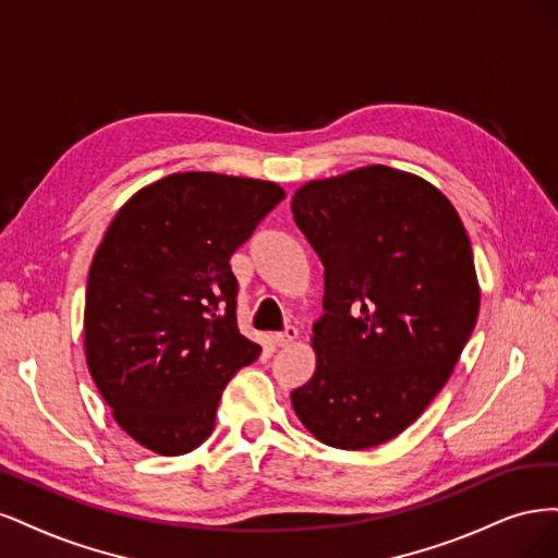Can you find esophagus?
Returning <instances> with one entry per match:
<instances>
[{"instance_id":"obj_1","label":"esophagus","mask_w":558,"mask_h":558,"mask_svg":"<svg viewBox=\"0 0 558 558\" xmlns=\"http://www.w3.org/2000/svg\"><path fill=\"white\" fill-rule=\"evenodd\" d=\"M295 340H298V328H293V326H289L286 330H281V332L275 335V344H277V347H286V344H291V342H295Z\"/></svg>"}]
</instances>
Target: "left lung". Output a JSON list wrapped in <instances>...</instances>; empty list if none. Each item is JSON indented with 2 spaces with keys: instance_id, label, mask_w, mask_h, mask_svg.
I'll use <instances>...</instances> for the list:
<instances>
[{
  "instance_id": "1",
  "label": "left lung",
  "mask_w": 558,
  "mask_h": 558,
  "mask_svg": "<svg viewBox=\"0 0 558 558\" xmlns=\"http://www.w3.org/2000/svg\"><path fill=\"white\" fill-rule=\"evenodd\" d=\"M291 209L326 289L293 410L330 447L384 445L442 391L477 324L468 232L435 185L386 165L310 181Z\"/></svg>"
}]
</instances>
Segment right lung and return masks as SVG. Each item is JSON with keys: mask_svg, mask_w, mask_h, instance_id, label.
<instances>
[{"mask_svg": "<svg viewBox=\"0 0 558 558\" xmlns=\"http://www.w3.org/2000/svg\"><path fill=\"white\" fill-rule=\"evenodd\" d=\"M283 197L272 181L183 172L146 185L111 221L88 275L86 361L142 447H199L223 388L258 359L238 328L230 256Z\"/></svg>", "mask_w": 558, "mask_h": 558, "instance_id": "obj_1", "label": "right lung"}]
</instances>
